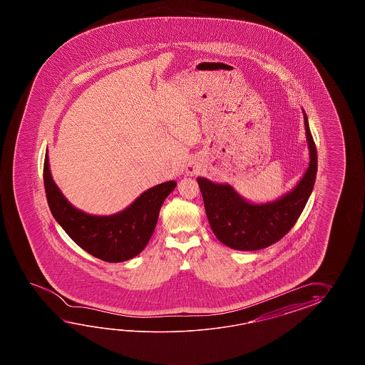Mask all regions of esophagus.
<instances>
[{
	"label": "esophagus",
	"instance_id": "obj_1",
	"mask_svg": "<svg viewBox=\"0 0 365 365\" xmlns=\"http://www.w3.org/2000/svg\"><path fill=\"white\" fill-rule=\"evenodd\" d=\"M194 173H195V172H194V171H190V175H194Z\"/></svg>",
	"mask_w": 365,
	"mask_h": 365
}]
</instances>
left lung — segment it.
I'll use <instances>...</instances> for the list:
<instances>
[{
  "label": "left lung",
  "instance_id": "left-lung-1",
  "mask_svg": "<svg viewBox=\"0 0 365 365\" xmlns=\"http://www.w3.org/2000/svg\"><path fill=\"white\" fill-rule=\"evenodd\" d=\"M304 125L309 165L299 184L279 200L250 203L228 184L197 179L211 230L220 242L236 250H258L279 241L295 225L309 200L317 173V150L305 112Z\"/></svg>",
  "mask_w": 365,
  "mask_h": 365
}]
</instances>
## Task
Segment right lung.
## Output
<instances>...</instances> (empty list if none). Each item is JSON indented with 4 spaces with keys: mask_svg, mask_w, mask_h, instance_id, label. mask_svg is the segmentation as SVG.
Segmentation results:
<instances>
[{
    "mask_svg": "<svg viewBox=\"0 0 365 365\" xmlns=\"http://www.w3.org/2000/svg\"><path fill=\"white\" fill-rule=\"evenodd\" d=\"M43 176L48 205L57 223L77 245L106 262H123L140 255L155 230L164 200L176 186L173 180L153 186L123 211L96 217L76 209L63 197L52 179L48 154Z\"/></svg>",
    "mask_w": 365,
    "mask_h": 365,
    "instance_id": "add662e5",
    "label": "right lung"
}]
</instances>
